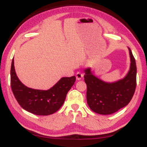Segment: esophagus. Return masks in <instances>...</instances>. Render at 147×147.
I'll use <instances>...</instances> for the list:
<instances>
[{
	"label": "esophagus",
	"instance_id": "obj_1",
	"mask_svg": "<svg viewBox=\"0 0 147 147\" xmlns=\"http://www.w3.org/2000/svg\"><path fill=\"white\" fill-rule=\"evenodd\" d=\"M83 77H84L83 73H82L81 72H77V74H76V78H77V80H81Z\"/></svg>",
	"mask_w": 147,
	"mask_h": 147
}]
</instances>
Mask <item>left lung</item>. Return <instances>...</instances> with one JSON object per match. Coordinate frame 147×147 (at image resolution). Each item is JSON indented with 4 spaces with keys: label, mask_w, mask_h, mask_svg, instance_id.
<instances>
[{
    "label": "left lung",
    "mask_w": 147,
    "mask_h": 147,
    "mask_svg": "<svg viewBox=\"0 0 147 147\" xmlns=\"http://www.w3.org/2000/svg\"><path fill=\"white\" fill-rule=\"evenodd\" d=\"M131 65L124 78L108 83L94 76L90 68L84 70V81L87 86L86 99L90 109L96 113L110 115L129 104L136 88V60L129 48Z\"/></svg>",
    "instance_id": "8db88e82"
}]
</instances>
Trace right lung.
<instances>
[{"label":"right lung","mask_w":147,"mask_h":147,"mask_svg":"<svg viewBox=\"0 0 147 147\" xmlns=\"http://www.w3.org/2000/svg\"><path fill=\"white\" fill-rule=\"evenodd\" d=\"M11 88L19 105L25 111L37 115L55 113L65 102L68 92L75 84L76 77H62L49 90H36L25 86L15 72L14 59L11 65Z\"/></svg>","instance_id":"obj_1"}]
</instances>
